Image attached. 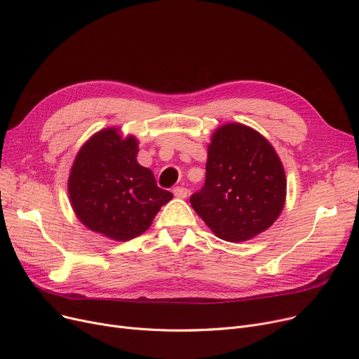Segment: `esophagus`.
Wrapping results in <instances>:
<instances>
[{
    "label": "esophagus",
    "instance_id": "esophagus-1",
    "mask_svg": "<svg viewBox=\"0 0 359 359\" xmlns=\"http://www.w3.org/2000/svg\"><path fill=\"white\" fill-rule=\"evenodd\" d=\"M173 194H175L176 198L184 199L187 196V194H189V191H187L186 187H183V186H177V187H175V189H173Z\"/></svg>",
    "mask_w": 359,
    "mask_h": 359
}]
</instances>
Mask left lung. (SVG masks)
Instances as JSON below:
<instances>
[{
  "label": "left lung",
  "mask_w": 359,
  "mask_h": 359,
  "mask_svg": "<svg viewBox=\"0 0 359 359\" xmlns=\"http://www.w3.org/2000/svg\"><path fill=\"white\" fill-rule=\"evenodd\" d=\"M285 196L284 165L265 137L241 123L214 132L205 184L191 203L218 238L240 243L268 230Z\"/></svg>",
  "instance_id": "obj_1"
}]
</instances>
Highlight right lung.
<instances>
[{"mask_svg":"<svg viewBox=\"0 0 359 359\" xmlns=\"http://www.w3.org/2000/svg\"><path fill=\"white\" fill-rule=\"evenodd\" d=\"M137 154V138H123L118 128L99 130L79 151L68 194L75 215L91 231L116 241L135 238L173 198Z\"/></svg>","mask_w":359,"mask_h":359,"instance_id":"1","label":"right lung"}]
</instances>
